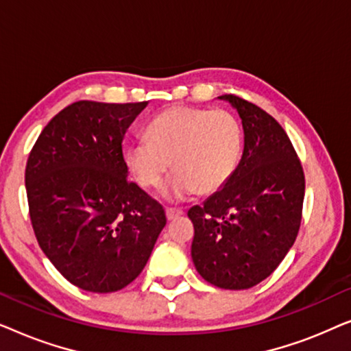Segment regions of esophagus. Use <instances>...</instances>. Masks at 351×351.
<instances>
[{"label": "esophagus", "mask_w": 351, "mask_h": 351, "mask_svg": "<svg viewBox=\"0 0 351 351\" xmlns=\"http://www.w3.org/2000/svg\"><path fill=\"white\" fill-rule=\"evenodd\" d=\"M184 214V210L182 209H176V208H166V217L167 220H172L176 217H179V215Z\"/></svg>", "instance_id": "obj_1"}]
</instances>
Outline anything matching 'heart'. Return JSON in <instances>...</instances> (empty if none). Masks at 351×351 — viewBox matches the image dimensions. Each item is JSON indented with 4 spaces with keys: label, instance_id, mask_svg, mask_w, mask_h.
Returning <instances> with one entry per match:
<instances>
[{
    "label": "heart",
    "instance_id": "b5f03b06",
    "mask_svg": "<svg viewBox=\"0 0 351 351\" xmlns=\"http://www.w3.org/2000/svg\"><path fill=\"white\" fill-rule=\"evenodd\" d=\"M147 138L128 148V169L142 189L152 190L161 185L172 165L176 174L165 189L171 199L222 189L243 153L241 126L227 110L167 108L148 124Z\"/></svg>",
    "mask_w": 351,
    "mask_h": 351
}]
</instances>
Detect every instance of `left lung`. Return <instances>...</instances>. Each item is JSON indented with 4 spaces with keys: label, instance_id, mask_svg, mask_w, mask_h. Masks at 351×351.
Returning a JSON list of instances; mask_svg holds the SVG:
<instances>
[{
    "label": "left lung",
    "instance_id": "left-lung-1",
    "mask_svg": "<svg viewBox=\"0 0 351 351\" xmlns=\"http://www.w3.org/2000/svg\"><path fill=\"white\" fill-rule=\"evenodd\" d=\"M244 129L239 165L219 191L189 217L196 270L220 289H249L276 270L302 222L305 176L285 129L271 114L234 94Z\"/></svg>",
    "mask_w": 351,
    "mask_h": 351
}]
</instances>
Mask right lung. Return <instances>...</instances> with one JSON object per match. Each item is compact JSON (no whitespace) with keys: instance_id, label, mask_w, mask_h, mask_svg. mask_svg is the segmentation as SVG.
I'll use <instances>...</instances> for the list:
<instances>
[{"instance_id":"1","label":"right lung","mask_w":351,"mask_h":351,"mask_svg":"<svg viewBox=\"0 0 351 351\" xmlns=\"http://www.w3.org/2000/svg\"><path fill=\"white\" fill-rule=\"evenodd\" d=\"M148 102L80 100L56 114L25 167L38 244L62 276L89 292L126 287L166 225L162 206L128 180L123 138Z\"/></svg>"}]
</instances>
